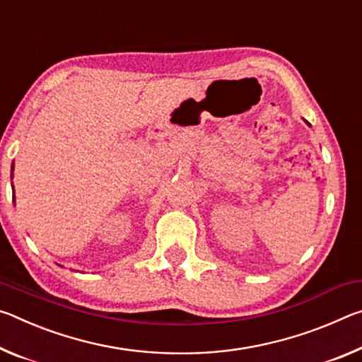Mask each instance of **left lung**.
I'll use <instances>...</instances> for the list:
<instances>
[{"label": "left lung", "mask_w": 362, "mask_h": 362, "mask_svg": "<svg viewBox=\"0 0 362 362\" xmlns=\"http://www.w3.org/2000/svg\"><path fill=\"white\" fill-rule=\"evenodd\" d=\"M306 123H308V122H306ZM308 125H310V123H308Z\"/></svg>", "instance_id": "obj_1"}]
</instances>
